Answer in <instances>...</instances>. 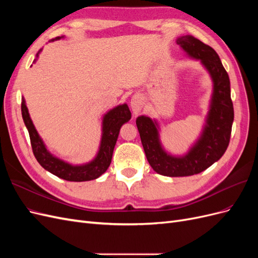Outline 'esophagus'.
<instances>
[{
    "label": "esophagus",
    "mask_w": 258,
    "mask_h": 258,
    "mask_svg": "<svg viewBox=\"0 0 258 258\" xmlns=\"http://www.w3.org/2000/svg\"><path fill=\"white\" fill-rule=\"evenodd\" d=\"M143 104H144L143 99L140 96H135L134 98L131 99V102H130L132 112H134L135 114H139L142 110Z\"/></svg>",
    "instance_id": "1"
}]
</instances>
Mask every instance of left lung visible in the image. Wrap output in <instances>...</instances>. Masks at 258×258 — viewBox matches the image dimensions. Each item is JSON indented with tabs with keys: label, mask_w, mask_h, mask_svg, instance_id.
<instances>
[{
	"label": "left lung",
	"mask_w": 258,
	"mask_h": 258,
	"mask_svg": "<svg viewBox=\"0 0 258 258\" xmlns=\"http://www.w3.org/2000/svg\"><path fill=\"white\" fill-rule=\"evenodd\" d=\"M176 43L195 59L201 60L214 83L212 104L202 137L184 157H172L161 148L155 122L140 116L136 123L146 158L156 172L166 176H189L212 166L227 150L233 121L230 82L216 51L191 35L177 38Z\"/></svg>",
	"instance_id": "obj_1"
}]
</instances>
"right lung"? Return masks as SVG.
Masks as SVG:
<instances>
[{
  "label": "right lung",
  "instance_id": "obj_1",
  "mask_svg": "<svg viewBox=\"0 0 258 258\" xmlns=\"http://www.w3.org/2000/svg\"><path fill=\"white\" fill-rule=\"evenodd\" d=\"M57 37L56 40H59ZM53 41V40H52ZM41 51V50H40ZM38 51L36 57L38 56ZM21 114L23 121L29 131L31 146L32 152L35 156L38 163L45 169L49 171L50 173L56 176L63 178L70 182H84L95 179L102 175L107 170L108 166L111 165L113 151L119 135V129L124 122H127L131 118V112L127 104H122L113 108L108 112L103 118V135L102 141H101L100 151L95 160L84 166H71L66 163L53 156L46 150V147L38 137L37 132L33 126L32 120L30 118L28 108L26 106L25 100L21 101Z\"/></svg>",
  "mask_w": 258,
  "mask_h": 258
}]
</instances>
